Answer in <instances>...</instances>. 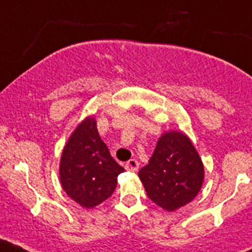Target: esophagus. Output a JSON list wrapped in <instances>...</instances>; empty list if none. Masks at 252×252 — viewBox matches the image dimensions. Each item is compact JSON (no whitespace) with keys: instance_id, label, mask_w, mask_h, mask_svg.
Returning a JSON list of instances; mask_svg holds the SVG:
<instances>
[{"instance_id":"34e87169","label":"esophagus","mask_w":252,"mask_h":252,"mask_svg":"<svg viewBox=\"0 0 252 252\" xmlns=\"http://www.w3.org/2000/svg\"><path fill=\"white\" fill-rule=\"evenodd\" d=\"M139 168V162L137 159H130L126 163V169L130 172H137Z\"/></svg>"}]
</instances>
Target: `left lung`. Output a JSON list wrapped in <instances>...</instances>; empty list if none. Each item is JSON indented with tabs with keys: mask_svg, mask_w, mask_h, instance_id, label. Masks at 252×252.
<instances>
[{
	"mask_svg": "<svg viewBox=\"0 0 252 252\" xmlns=\"http://www.w3.org/2000/svg\"><path fill=\"white\" fill-rule=\"evenodd\" d=\"M138 174L147 196L156 205L176 211L197 196L205 171L189 138L173 130L159 138L148 164Z\"/></svg>",
	"mask_w": 252,
	"mask_h": 252,
	"instance_id": "obj_1",
	"label": "left lung"
}]
</instances>
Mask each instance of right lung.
<instances>
[{"label": "right lung", "mask_w": 252, "mask_h": 252, "mask_svg": "<svg viewBox=\"0 0 252 252\" xmlns=\"http://www.w3.org/2000/svg\"><path fill=\"white\" fill-rule=\"evenodd\" d=\"M124 172L101 140L93 117L84 119L61 154L60 181L67 196L85 208L100 205L117 187Z\"/></svg>", "instance_id": "right-lung-1"}]
</instances>
